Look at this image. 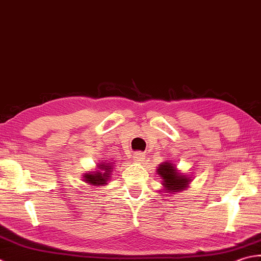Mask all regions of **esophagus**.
<instances>
[{"instance_id":"1","label":"esophagus","mask_w":261,"mask_h":261,"mask_svg":"<svg viewBox=\"0 0 261 261\" xmlns=\"http://www.w3.org/2000/svg\"><path fill=\"white\" fill-rule=\"evenodd\" d=\"M145 159V154L143 152H135L133 154V160L136 161V162H141Z\"/></svg>"}]
</instances>
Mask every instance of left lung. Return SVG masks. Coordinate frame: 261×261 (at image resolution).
Masks as SVG:
<instances>
[{
    "label": "left lung",
    "instance_id": "1",
    "mask_svg": "<svg viewBox=\"0 0 261 261\" xmlns=\"http://www.w3.org/2000/svg\"><path fill=\"white\" fill-rule=\"evenodd\" d=\"M156 172L162 179V185L164 187L163 191L169 194L178 193V191L186 189L191 181L190 178L180 173L175 164L170 161L159 164Z\"/></svg>",
    "mask_w": 261,
    "mask_h": 261
}]
</instances>
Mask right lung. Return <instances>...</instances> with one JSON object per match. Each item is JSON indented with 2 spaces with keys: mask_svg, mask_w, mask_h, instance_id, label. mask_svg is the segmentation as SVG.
I'll use <instances>...</instances> for the list:
<instances>
[{
  "mask_svg": "<svg viewBox=\"0 0 261 261\" xmlns=\"http://www.w3.org/2000/svg\"><path fill=\"white\" fill-rule=\"evenodd\" d=\"M114 166L111 163H102L100 162L98 164V170L94 172H89L86 173L82 177L84 178L83 180L87 184L95 186V187H100V186H105L108 185L107 182L109 181L111 171H113Z\"/></svg>",
  "mask_w": 261,
  "mask_h": 261,
  "instance_id": "1",
  "label": "right lung"
}]
</instances>
